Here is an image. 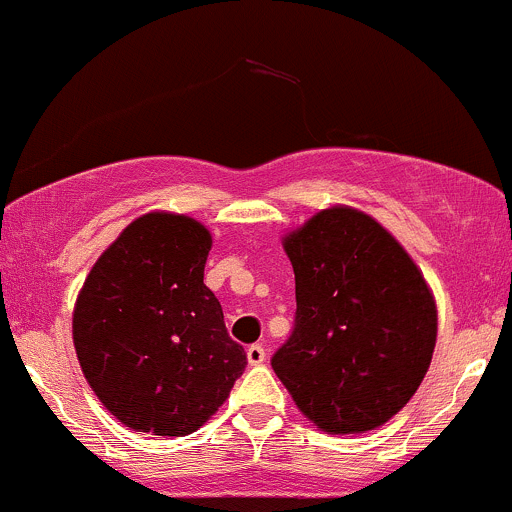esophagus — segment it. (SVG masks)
<instances>
[{"label": "esophagus", "mask_w": 512, "mask_h": 512, "mask_svg": "<svg viewBox=\"0 0 512 512\" xmlns=\"http://www.w3.org/2000/svg\"><path fill=\"white\" fill-rule=\"evenodd\" d=\"M246 359H249L251 366H258L266 361V349H263V344H251L249 349H246Z\"/></svg>", "instance_id": "1"}]
</instances>
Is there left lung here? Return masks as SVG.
Here are the masks:
<instances>
[{"instance_id":"left-lung-1","label":"left lung","mask_w":512,"mask_h":512,"mask_svg":"<svg viewBox=\"0 0 512 512\" xmlns=\"http://www.w3.org/2000/svg\"><path fill=\"white\" fill-rule=\"evenodd\" d=\"M283 246L298 307L273 371L324 432L383 425L430 368L437 310L425 278L376 219L349 207L315 214Z\"/></svg>"}]
</instances>
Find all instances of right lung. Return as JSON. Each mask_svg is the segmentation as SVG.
<instances>
[{"label": "right lung", "instance_id": "right-lung-1", "mask_svg": "<svg viewBox=\"0 0 512 512\" xmlns=\"http://www.w3.org/2000/svg\"><path fill=\"white\" fill-rule=\"evenodd\" d=\"M212 236L183 214L131 222L97 258L73 342L104 408L136 432L183 437L205 425L246 368L205 285Z\"/></svg>", "mask_w": 512, "mask_h": 512}]
</instances>
